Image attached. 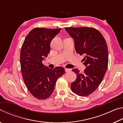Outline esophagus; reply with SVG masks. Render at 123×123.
<instances>
[{
  "mask_svg": "<svg viewBox=\"0 0 123 123\" xmlns=\"http://www.w3.org/2000/svg\"><path fill=\"white\" fill-rule=\"evenodd\" d=\"M72 70L71 69H69V68H65V72H69Z\"/></svg>",
  "mask_w": 123,
  "mask_h": 123,
  "instance_id": "34e87169",
  "label": "esophagus"
}]
</instances>
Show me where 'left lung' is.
I'll use <instances>...</instances> for the list:
<instances>
[{
    "label": "left lung",
    "instance_id": "left-lung-1",
    "mask_svg": "<svg viewBox=\"0 0 123 123\" xmlns=\"http://www.w3.org/2000/svg\"><path fill=\"white\" fill-rule=\"evenodd\" d=\"M66 30L74 40L77 53L84 55V73L76 68L72 70L76 79L71 84L72 91L80 97H86L96 89L106 72L109 55L106 41L96 29L91 27H66Z\"/></svg>",
    "mask_w": 123,
    "mask_h": 123
}]
</instances>
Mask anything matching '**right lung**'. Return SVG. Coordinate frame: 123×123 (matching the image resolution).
Returning <instances> with one entry per match:
<instances>
[{"label": "right lung", "mask_w": 123, "mask_h": 123, "mask_svg": "<svg viewBox=\"0 0 123 123\" xmlns=\"http://www.w3.org/2000/svg\"><path fill=\"white\" fill-rule=\"evenodd\" d=\"M61 29L34 28L27 35L20 54L23 79L28 90L36 99L44 100L54 92L57 79L65 73L62 67L53 69L42 63L50 51V44Z\"/></svg>", "instance_id": "obj_1"}]
</instances>
